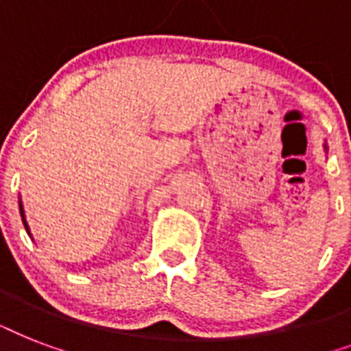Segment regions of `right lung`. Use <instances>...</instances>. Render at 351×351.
<instances>
[{
    "mask_svg": "<svg viewBox=\"0 0 351 351\" xmlns=\"http://www.w3.org/2000/svg\"><path fill=\"white\" fill-rule=\"evenodd\" d=\"M19 211H21V219H23V226H25V230H27V233L30 234V231H29V226H27V220H25V213H23V206H21V204H19Z\"/></svg>",
    "mask_w": 351,
    "mask_h": 351,
    "instance_id": "add662e5",
    "label": "right lung"
}]
</instances>
